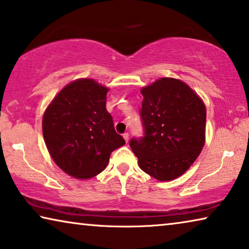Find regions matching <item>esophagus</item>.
Wrapping results in <instances>:
<instances>
[{
  "label": "esophagus",
  "mask_w": 249,
  "mask_h": 249,
  "mask_svg": "<svg viewBox=\"0 0 249 249\" xmlns=\"http://www.w3.org/2000/svg\"><path fill=\"white\" fill-rule=\"evenodd\" d=\"M122 137H124L125 142H128V141H129V133L125 132V133H124V135H122Z\"/></svg>",
  "instance_id": "34e87169"
}]
</instances>
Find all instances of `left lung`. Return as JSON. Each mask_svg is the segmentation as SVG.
<instances>
[{
  "label": "left lung",
  "instance_id": "1",
  "mask_svg": "<svg viewBox=\"0 0 249 249\" xmlns=\"http://www.w3.org/2000/svg\"><path fill=\"white\" fill-rule=\"evenodd\" d=\"M144 137L130 147L140 169L159 181L180 177L206 142V106L181 80L160 78L140 90Z\"/></svg>",
  "mask_w": 249,
  "mask_h": 249
}]
</instances>
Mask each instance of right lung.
Instances as JSON below:
<instances>
[{"mask_svg": "<svg viewBox=\"0 0 249 249\" xmlns=\"http://www.w3.org/2000/svg\"><path fill=\"white\" fill-rule=\"evenodd\" d=\"M108 91L93 79H76L52 99L43 113L45 146L56 166L71 177H95L108 166L111 152L125 143L107 111Z\"/></svg>", "mask_w": 249, "mask_h": 249, "instance_id": "obj_1", "label": "right lung"}]
</instances>
